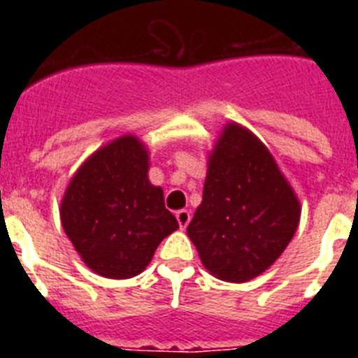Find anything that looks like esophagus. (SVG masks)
<instances>
[{"label":"esophagus","instance_id":"obj_1","mask_svg":"<svg viewBox=\"0 0 358 358\" xmlns=\"http://www.w3.org/2000/svg\"><path fill=\"white\" fill-rule=\"evenodd\" d=\"M176 217H177V222H179V227H181V229H185V227L188 226L192 215H189L188 210H179L176 213Z\"/></svg>","mask_w":358,"mask_h":358}]
</instances>
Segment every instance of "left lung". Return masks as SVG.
Masks as SVG:
<instances>
[{
	"label": "left lung",
	"instance_id": "1",
	"mask_svg": "<svg viewBox=\"0 0 358 358\" xmlns=\"http://www.w3.org/2000/svg\"><path fill=\"white\" fill-rule=\"evenodd\" d=\"M299 213V201L267 147L229 123L210 156L202 202L186 231L213 276L243 283L280 258Z\"/></svg>",
	"mask_w": 358,
	"mask_h": 358
}]
</instances>
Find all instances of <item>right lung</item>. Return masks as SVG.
<instances>
[{
    "label": "right lung",
    "instance_id": "obj_1",
    "mask_svg": "<svg viewBox=\"0 0 358 358\" xmlns=\"http://www.w3.org/2000/svg\"><path fill=\"white\" fill-rule=\"evenodd\" d=\"M148 156L134 136L94 152L69 182L61 220L85 265L100 276L140 274L161 240L179 227L163 189L148 182Z\"/></svg>",
    "mask_w": 358,
    "mask_h": 358
}]
</instances>
